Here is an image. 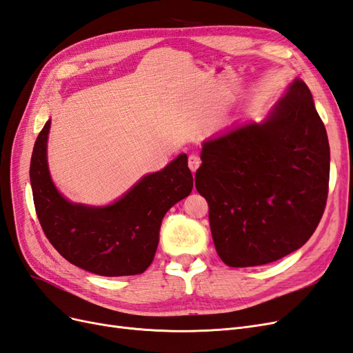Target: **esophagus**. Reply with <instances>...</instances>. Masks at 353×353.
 <instances>
[{
    "label": "esophagus",
    "instance_id": "esophagus-1",
    "mask_svg": "<svg viewBox=\"0 0 353 353\" xmlns=\"http://www.w3.org/2000/svg\"><path fill=\"white\" fill-rule=\"evenodd\" d=\"M200 157L199 156H196V154H191V156H188V168L191 169V172H196V170L199 169V166H200Z\"/></svg>",
    "mask_w": 353,
    "mask_h": 353
}]
</instances>
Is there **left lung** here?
Instances as JSON below:
<instances>
[{
    "label": "left lung",
    "instance_id": "1",
    "mask_svg": "<svg viewBox=\"0 0 353 353\" xmlns=\"http://www.w3.org/2000/svg\"><path fill=\"white\" fill-rule=\"evenodd\" d=\"M330 145L307 85L296 79L263 123L206 141L196 188L222 262L279 261L311 239L328 196Z\"/></svg>",
    "mask_w": 353,
    "mask_h": 353
}]
</instances>
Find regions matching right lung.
Segmentation results:
<instances>
[{"instance_id": "obj_1", "label": "right lung", "mask_w": 353, "mask_h": 353, "mask_svg": "<svg viewBox=\"0 0 353 353\" xmlns=\"http://www.w3.org/2000/svg\"><path fill=\"white\" fill-rule=\"evenodd\" d=\"M50 121L39 132L30 159V185L46 237L63 258L104 276L143 274L154 259L165 213L193 190L187 156L144 176L105 208L73 205L56 190L47 165Z\"/></svg>"}]
</instances>
